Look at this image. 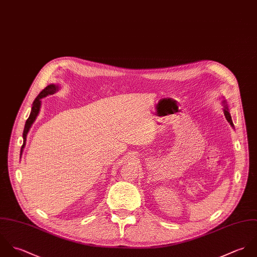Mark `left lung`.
<instances>
[{
	"mask_svg": "<svg viewBox=\"0 0 257 257\" xmlns=\"http://www.w3.org/2000/svg\"><path fill=\"white\" fill-rule=\"evenodd\" d=\"M222 104H223V113H224V116L226 118V120L228 121V123L233 127V123H232V120H231V116L228 112V105L227 102L225 100H222Z\"/></svg>",
	"mask_w": 257,
	"mask_h": 257,
	"instance_id": "obj_1",
	"label": "left lung"
}]
</instances>
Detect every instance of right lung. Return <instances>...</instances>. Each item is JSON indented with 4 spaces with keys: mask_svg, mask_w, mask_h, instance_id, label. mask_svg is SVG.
<instances>
[{
    "mask_svg": "<svg viewBox=\"0 0 257 257\" xmlns=\"http://www.w3.org/2000/svg\"><path fill=\"white\" fill-rule=\"evenodd\" d=\"M58 85H55V84H50L48 85L38 96L37 98L35 99V101L33 103V107H32V111H31V114L25 124V129H24V133H23V138H24V144L22 146V149H21V155L24 151V148H25V145H26V140H27V134L30 130V128L32 127L33 123L35 122L37 116L39 115V112H40V109H41V104L42 101L41 99L48 96V95H52L54 94L56 91H58Z\"/></svg>",
    "mask_w": 257,
    "mask_h": 257,
    "instance_id": "add662e5",
    "label": "right lung"
}]
</instances>
